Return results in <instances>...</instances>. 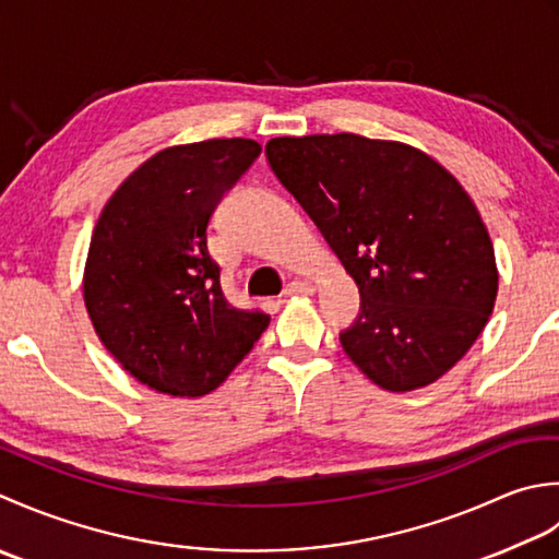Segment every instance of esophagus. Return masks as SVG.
<instances>
[{"label":"esophagus","mask_w":559,"mask_h":559,"mask_svg":"<svg viewBox=\"0 0 559 559\" xmlns=\"http://www.w3.org/2000/svg\"><path fill=\"white\" fill-rule=\"evenodd\" d=\"M316 292V284L306 282V280H294L287 284V289H284V294L292 296V294H313Z\"/></svg>","instance_id":"1"}]
</instances>
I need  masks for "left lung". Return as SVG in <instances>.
<instances>
[{"mask_svg": "<svg viewBox=\"0 0 559 559\" xmlns=\"http://www.w3.org/2000/svg\"><path fill=\"white\" fill-rule=\"evenodd\" d=\"M267 162L357 282L345 355L383 391L441 379L483 333L499 272L468 192L415 146L361 134L275 136Z\"/></svg>", "mask_w": 559, "mask_h": 559, "instance_id": "left-lung-1", "label": "left lung"}]
</instances>
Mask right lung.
<instances>
[{"label":"right lung","instance_id":"1","mask_svg":"<svg viewBox=\"0 0 559 559\" xmlns=\"http://www.w3.org/2000/svg\"><path fill=\"white\" fill-rule=\"evenodd\" d=\"M258 154L243 136L168 146L98 216L84 267L88 318L120 367L158 393L207 395L270 323L226 301L207 250L214 207Z\"/></svg>","mask_w":559,"mask_h":559}]
</instances>
